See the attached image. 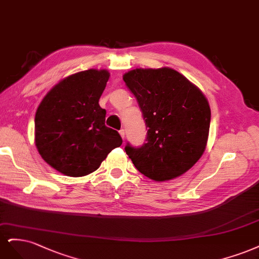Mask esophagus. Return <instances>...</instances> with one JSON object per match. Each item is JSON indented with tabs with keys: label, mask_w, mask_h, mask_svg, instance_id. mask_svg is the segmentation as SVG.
<instances>
[{
	"label": "esophagus",
	"mask_w": 259,
	"mask_h": 259,
	"mask_svg": "<svg viewBox=\"0 0 259 259\" xmlns=\"http://www.w3.org/2000/svg\"><path fill=\"white\" fill-rule=\"evenodd\" d=\"M119 135H120V137H121L122 140H123V139H124V135H126V132H124L123 129H120V130H119Z\"/></svg>",
	"instance_id": "34e87169"
}]
</instances>
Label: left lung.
Listing matches in <instances>:
<instances>
[{"mask_svg": "<svg viewBox=\"0 0 259 259\" xmlns=\"http://www.w3.org/2000/svg\"><path fill=\"white\" fill-rule=\"evenodd\" d=\"M147 130L146 143L124 151L145 177L161 182L180 177L202 156L210 130L207 100L182 74L169 68L136 69L123 75Z\"/></svg>", "mask_w": 259, "mask_h": 259, "instance_id": "1", "label": "left lung"}]
</instances>
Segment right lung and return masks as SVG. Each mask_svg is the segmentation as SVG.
<instances>
[{
    "label": "right lung",
    "instance_id": "right-lung-1",
    "mask_svg": "<svg viewBox=\"0 0 259 259\" xmlns=\"http://www.w3.org/2000/svg\"><path fill=\"white\" fill-rule=\"evenodd\" d=\"M110 73L87 70L62 79L45 96L35 114V144L41 158L69 177L96 171L114 148L119 133L105 126L99 105Z\"/></svg>",
    "mask_w": 259,
    "mask_h": 259
}]
</instances>
